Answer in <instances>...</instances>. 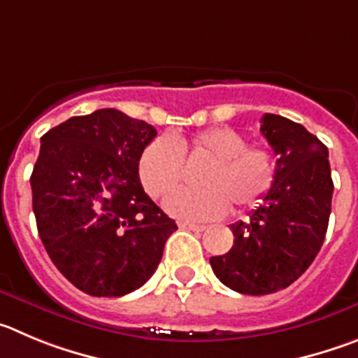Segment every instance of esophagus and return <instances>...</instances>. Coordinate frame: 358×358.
Wrapping results in <instances>:
<instances>
[{
  "mask_svg": "<svg viewBox=\"0 0 358 358\" xmlns=\"http://www.w3.org/2000/svg\"><path fill=\"white\" fill-rule=\"evenodd\" d=\"M180 228L183 230H192V231H203L207 227H203V224H194V223H185V221H180L178 223Z\"/></svg>",
  "mask_w": 358,
  "mask_h": 358,
  "instance_id": "obj_1",
  "label": "esophagus"
}]
</instances>
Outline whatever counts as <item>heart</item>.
<instances>
[{"label": "heart", "instance_id": "heart-1", "mask_svg": "<svg viewBox=\"0 0 358 358\" xmlns=\"http://www.w3.org/2000/svg\"><path fill=\"white\" fill-rule=\"evenodd\" d=\"M210 159L201 173V189H178L164 201L169 214L189 221H208L235 208L259 205L276 180L271 150L248 146V139L230 127H210L192 137L159 135L139 157V178L153 198L175 189L183 175V155Z\"/></svg>", "mask_w": 358, "mask_h": 358}]
</instances>
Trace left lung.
I'll list each match as a JSON object with an SVG mask.
<instances>
[{
    "label": "left lung",
    "mask_w": 358,
    "mask_h": 358,
    "mask_svg": "<svg viewBox=\"0 0 358 358\" xmlns=\"http://www.w3.org/2000/svg\"><path fill=\"white\" fill-rule=\"evenodd\" d=\"M260 131L278 157L275 185L250 221L231 224V250L210 257L227 287L251 296L282 291L307 271L323 246L334 194L328 148L315 135L276 114H264Z\"/></svg>",
    "instance_id": "1"
}]
</instances>
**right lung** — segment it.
Listing matches in <instances>:
<instances>
[{"label": "right lung", "instance_id": "obj_1", "mask_svg": "<svg viewBox=\"0 0 358 358\" xmlns=\"http://www.w3.org/2000/svg\"><path fill=\"white\" fill-rule=\"evenodd\" d=\"M155 137L151 124L115 108L71 117L41 137L30 178L38 235L57 269L87 294L139 289L178 230L139 178V157Z\"/></svg>", "mask_w": 358, "mask_h": 358}]
</instances>
